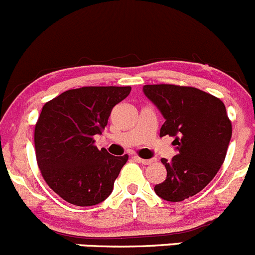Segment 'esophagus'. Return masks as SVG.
<instances>
[{
    "label": "esophagus",
    "instance_id": "34e87169",
    "mask_svg": "<svg viewBox=\"0 0 255 255\" xmlns=\"http://www.w3.org/2000/svg\"><path fill=\"white\" fill-rule=\"evenodd\" d=\"M138 161H140L142 165H151V163L155 162L156 160L155 158H147V160H146V158H138Z\"/></svg>",
    "mask_w": 255,
    "mask_h": 255
}]
</instances>
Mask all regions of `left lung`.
Listing matches in <instances>:
<instances>
[{
	"mask_svg": "<svg viewBox=\"0 0 255 255\" xmlns=\"http://www.w3.org/2000/svg\"><path fill=\"white\" fill-rule=\"evenodd\" d=\"M146 97L165 118L160 136H173L177 155L162 158L167 177L155 186L158 197L181 202L202 191L221 168L232 124L221 99L193 87L143 85Z\"/></svg>",
	"mask_w": 255,
	"mask_h": 255,
	"instance_id": "1",
	"label": "left lung"
}]
</instances>
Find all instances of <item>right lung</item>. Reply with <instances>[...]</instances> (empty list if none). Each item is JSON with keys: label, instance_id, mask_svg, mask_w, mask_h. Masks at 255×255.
<instances>
[{"label": "right lung", "instance_id": "add662e5", "mask_svg": "<svg viewBox=\"0 0 255 255\" xmlns=\"http://www.w3.org/2000/svg\"><path fill=\"white\" fill-rule=\"evenodd\" d=\"M131 87H83L45 103L34 128V147L47 185L72 205L88 207L107 200L128 156L98 150L113 108Z\"/></svg>", "mask_w": 255, "mask_h": 255}]
</instances>
